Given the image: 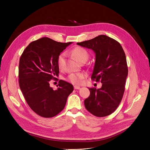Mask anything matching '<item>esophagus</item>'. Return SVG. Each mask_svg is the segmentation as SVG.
<instances>
[{
  "instance_id": "esophagus-1",
  "label": "esophagus",
  "mask_w": 150,
  "mask_h": 150,
  "mask_svg": "<svg viewBox=\"0 0 150 150\" xmlns=\"http://www.w3.org/2000/svg\"><path fill=\"white\" fill-rule=\"evenodd\" d=\"M81 88V87L79 86H77V85H75L74 86V89L75 90H79Z\"/></svg>"
}]
</instances>
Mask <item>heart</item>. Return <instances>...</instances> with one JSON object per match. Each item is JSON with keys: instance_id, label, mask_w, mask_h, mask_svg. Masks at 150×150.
Returning <instances> with one entry per match:
<instances>
[{"instance_id": "obj_1", "label": "heart", "mask_w": 150, "mask_h": 150, "mask_svg": "<svg viewBox=\"0 0 150 150\" xmlns=\"http://www.w3.org/2000/svg\"><path fill=\"white\" fill-rule=\"evenodd\" d=\"M71 53L74 57L79 62H81L83 60L86 61L88 58V53L86 50L81 47H75L71 50ZM65 57V54L62 53L59 54L57 57V63L59 68L61 69L62 68L63 62ZM85 78V75L82 73H76V74H71L68 78L67 81L73 84H80L83 79Z\"/></svg>"}]
</instances>
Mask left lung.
Instances as JSON below:
<instances>
[{
    "instance_id": "obj_1",
    "label": "left lung",
    "mask_w": 150,
    "mask_h": 150,
    "mask_svg": "<svg viewBox=\"0 0 150 150\" xmlns=\"http://www.w3.org/2000/svg\"><path fill=\"white\" fill-rule=\"evenodd\" d=\"M76 44L95 53L91 79L102 83L100 88H88L90 95L84 100L85 108L97 117L110 115L117 109L125 91L128 69L123 49L119 42L105 35Z\"/></svg>"
}]
</instances>
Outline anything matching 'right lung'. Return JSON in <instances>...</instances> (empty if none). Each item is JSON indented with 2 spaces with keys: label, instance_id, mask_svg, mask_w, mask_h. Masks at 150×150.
I'll return each instance as SVG.
<instances>
[{
  "label": "right lung",
  "instance_id": "right-lung-1",
  "mask_svg": "<svg viewBox=\"0 0 150 150\" xmlns=\"http://www.w3.org/2000/svg\"><path fill=\"white\" fill-rule=\"evenodd\" d=\"M72 43L42 37L30 43L20 57V89L30 108L41 117H52L59 114L74 90L72 84L63 80L59 81L56 90L49 83L59 76L58 56Z\"/></svg>",
  "mask_w": 150,
  "mask_h": 150
}]
</instances>
